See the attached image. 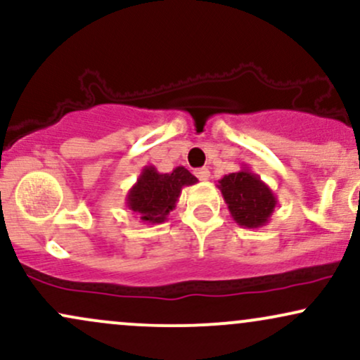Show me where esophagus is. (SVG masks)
<instances>
[{"label":"esophagus","instance_id":"1","mask_svg":"<svg viewBox=\"0 0 360 360\" xmlns=\"http://www.w3.org/2000/svg\"><path fill=\"white\" fill-rule=\"evenodd\" d=\"M194 174H196V177L200 181H208L210 179V171L206 167H203V169H196V171H194Z\"/></svg>","mask_w":360,"mask_h":360}]
</instances>
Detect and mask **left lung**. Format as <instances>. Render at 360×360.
Returning <instances> with one entry per match:
<instances>
[{"mask_svg":"<svg viewBox=\"0 0 360 360\" xmlns=\"http://www.w3.org/2000/svg\"><path fill=\"white\" fill-rule=\"evenodd\" d=\"M229 212L242 229H260L267 225L278 208V198L249 166L243 164L240 171L225 174L218 181Z\"/></svg>","mask_w":360,"mask_h":360,"instance_id":"1","label":"left lung"}]
</instances>
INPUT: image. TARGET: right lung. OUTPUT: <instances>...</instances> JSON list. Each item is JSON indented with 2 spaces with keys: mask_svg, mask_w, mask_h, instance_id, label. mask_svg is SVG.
Here are the masks:
<instances>
[{
  "mask_svg": "<svg viewBox=\"0 0 360 360\" xmlns=\"http://www.w3.org/2000/svg\"><path fill=\"white\" fill-rule=\"evenodd\" d=\"M196 183V177L183 166H177L166 174L157 171L154 166H146L137 183L128 189L127 206L142 223L159 225L166 221L169 213L176 208L184 186Z\"/></svg>",
  "mask_w": 360,
  "mask_h": 360,
  "instance_id": "add662e5",
  "label": "right lung"
}]
</instances>
